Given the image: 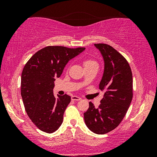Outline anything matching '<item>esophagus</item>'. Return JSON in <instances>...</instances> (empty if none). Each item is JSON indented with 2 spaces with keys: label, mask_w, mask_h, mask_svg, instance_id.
I'll return each instance as SVG.
<instances>
[{
  "label": "esophagus",
  "mask_w": 157,
  "mask_h": 157,
  "mask_svg": "<svg viewBox=\"0 0 157 157\" xmlns=\"http://www.w3.org/2000/svg\"><path fill=\"white\" fill-rule=\"evenodd\" d=\"M71 100L72 101H79V100H81V98L78 97V96H72Z\"/></svg>",
  "instance_id": "obj_1"
}]
</instances>
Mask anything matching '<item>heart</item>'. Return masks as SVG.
Masks as SVG:
<instances>
[{"label": "heart", "mask_w": 157, "mask_h": 157, "mask_svg": "<svg viewBox=\"0 0 157 157\" xmlns=\"http://www.w3.org/2000/svg\"><path fill=\"white\" fill-rule=\"evenodd\" d=\"M83 64L85 68L92 67V66H98L97 62L92 59H85L83 61Z\"/></svg>", "instance_id": "b5f03b06"}]
</instances>
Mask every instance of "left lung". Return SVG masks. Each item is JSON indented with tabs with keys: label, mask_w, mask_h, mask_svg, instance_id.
Listing matches in <instances>:
<instances>
[{
	"label": "left lung",
	"mask_w": 157,
	"mask_h": 157,
	"mask_svg": "<svg viewBox=\"0 0 157 157\" xmlns=\"http://www.w3.org/2000/svg\"><path fill=\"white\" fill-rule=\"evenodd\" d=\"M94 46L104 61V71L99 83L104 98L98 108L89 102L83 115L86 125L91 132L104 134L117 128L125 117L133 97V78L129 64L121 53L108 44Z\"/></svg>",
	"instance_id": "1"
}]
</instances>
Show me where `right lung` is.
<instances>
[{
	"mask_svg": "<svg viewBox=\"0 0 157 157\" xmlns=\"http://www.w3.org/2000/svg\"><path fill=\"white\" fill-rule=\"evenodd\" d=\"M84 50L82 47H45L37 51L23 68L21 91L25 110L43 132L51 134L61 125L71 96L65 94L56 98L53 92L54 81L61 76L68 62Z\"/></svg>",
	"mask_w": 157,
	"mask_h": 157,
	"instance_id": "1",
	"label": "right lung"
}]
</instances>
